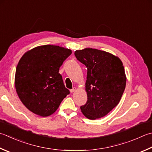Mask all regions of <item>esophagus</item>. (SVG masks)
I'll list each match as a JSON object with an SVG mask.
<instances>
[{"label": "esophagus", "instance_id": "34e87169", "mask_svg": "<svg viewBox=\"0 0 152 152\" xmlns=\"http://www.w3.org/2000/svg\"><path fill=\"white\" fill-rule=\"evenodd\" d=\"M76 90V88L74 87L72 89H71V90H70V92H71V93H73V92H74Z\"/></svg>", "mask_w": 152, "mask_h": 152}]
</instances>
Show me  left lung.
<instances>
[{
  "label": "left lung",
  "mask_w": 152,
  "mask_h": 152,
  "mask_svg": "<svg viewBox=\"0 0 152 152\" xmlns=\"http://www.w3.org/2000/svg\"><path fill=\"white\" fill-rule=\"evenodd\" d=\"M74 55L88 69V101L80 107L81 111L88 119L102 118L118 105L125 89L123 62L118 56L96 49L77 50Z\"/></svg>",
  "instance_id": "1"
}]
</instances>
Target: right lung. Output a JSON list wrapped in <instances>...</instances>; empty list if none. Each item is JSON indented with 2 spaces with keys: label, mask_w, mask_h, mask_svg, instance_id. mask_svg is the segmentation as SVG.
Wrapping results in <instances>:
<instances>
[{
  "label": "right lung",
  "mask_w": 152,
  "mask_h": 152,
  "mask_svg": "<svg viewBox=\"0 0 152 152\" xmlns=\"http://www.w3.org/2000/svg\"><path fill=\"white\" fill-rule=\"evenodd\" d=\"M72 50L57 45H41L26 52L17 65L14 84L26 107L41 117L57 110L70 94L59 68Z\"/></svg>",
  "instance_id": "obj_1"
}]
</instances>
